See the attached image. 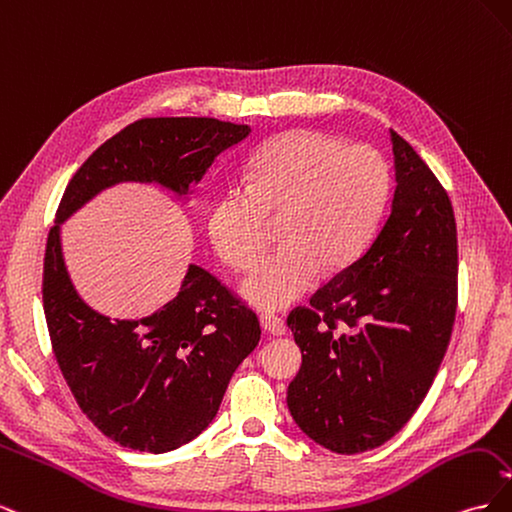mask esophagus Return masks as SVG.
Segmentation results:
<instances>
[{
	"instance_id": "34e87169",
	"label": "esophagus",
	"mask_w": 512,
	"mask_h": 512,
	"mask_svg": "<svg viewBox=\"0 0 512 512\" xmlns=\"http://www.w3.org/2000/svg\"><path fill=\"white\" fill-rule=\"evenodd\" d=\"M260 327L265 329L269 335H275V337L286 335V324H284V320L273 316V314H262V316H260Z\"/></svg>"
}]
</instances>
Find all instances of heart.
Wrapping results in <instances>:
<instances>
[{
    "mask_svg": "<svg viewBox=\"0 0 512 512\" xmlns=\"http://www.w3.org/2000/svg\"><path fill=\"white\" fill-rule=\"evenodd\" d=\"M247 188L215 200L207 230L215 252L247 269L267 247V218L284 247L245 277L241 294L258 309H284L363 254L389 200L391 173L378 151L320 130H288L247 164Z\"/></svg>",
    "mask_w": 512,
    "mask_h": 512,
    "instance_id": "1",
    "label": "heart"
}]
</instances>
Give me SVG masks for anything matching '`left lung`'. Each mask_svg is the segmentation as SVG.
I'll list each match as a JSON object with an SVG mask.
<instances>
[{"instance_id":"obj_1","label":"left lung","mask_w":512,"mask_h":512,"mask_svg":"<svg viewBox=\"0 0 512 512\" xmlns=\"http://www.w3.org/2000/svg\"><path fill=\"white\" fill-rule=\"evenodd\" d=\"M395 194L376 239L322 286L288 327L303 363L288 410L339 455L391 440L421 406L451 342L457 226L442 183L391 130ZM347 324L336 333V322Z\"/></svg>"}]
</instances>
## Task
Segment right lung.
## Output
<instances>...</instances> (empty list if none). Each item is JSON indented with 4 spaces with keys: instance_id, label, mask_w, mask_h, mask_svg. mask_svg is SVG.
<instances>
[{
    "instance_id": "obj_1",
    "label": "right lung",
    "mask_w": 512,
    "mask_h": 512,
    "mask_svg": "<svg viewBox=\"0 0 512 512\" xmlns=\"http://www.w3.org/2000/svg\"><path fill=\"white\" fill-rule=\"evenodd\" d=\"M250 132L211 117L134 121L91 153L61 198L44 254V316L76 404L121 446L158 455L203 433L235 369L258 346L260 324L198 265L151 316L119 320L96 312L70 280L61 224L117 183H156L185 198L215 158Z\"/></svg>"
}]
</instances>
